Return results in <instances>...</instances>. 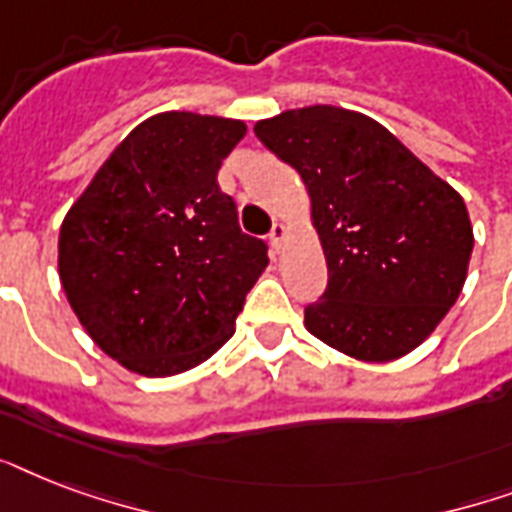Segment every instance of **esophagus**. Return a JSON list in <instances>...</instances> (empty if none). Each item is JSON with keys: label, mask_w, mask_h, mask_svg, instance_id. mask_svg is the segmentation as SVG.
Returning <instances> with one entry per match:
<instances>
[{"label": "esophagus", "mask_w": 512, "mask_h": 512, "mask_svg": "<svg viewBox=\"0 0 512 512\" xmlns=\"http://www.w3.org/2000/svg\"><path fill=\"white\" fill-rule=\"evenodd\" d=\"M268 239H271V247L276 249V252H281V244H284V239H287V225H284V223H273L271 236H268Z\"/></svg>", "instance_id": "obj_1"}]
</instances>
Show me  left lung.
<instances>
[{
    "label": "left lung",
    "mask_w": 512,
    "mask_h": 512,
    "mask_svg": "<svg viewBox=\"0 0 512 512\" xmlns=\"http://www.w3.org/2000/svg\"><path fill=\"white\" fill-rule=\"evenodd\" d=\"M255 135L303 177L327 257V289L305 308V329L358 361L406 356L468 276L473 225L460 193L348 108L284 111Z\"/></svg>",
    "instance_id": "left-lung-1"
}]
</instances>
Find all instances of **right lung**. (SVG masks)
Returning a JSON list of instances; mask_svg holds the SVG:
<instances>
[{"label":"right lung","instance_id":"right-lung-1","mask_svg":"<svg viewBox=\"0 0 512 512\" xmlns=\"http://www.w3.org/2000/svg\"><path fill=\"white\" fill-rule=\"evenodd\" d=\"M247 135L239 119L167 111L114 148L60 225L68 303L103 353L146 377L207 361L231 340L268 265L241 233L217 170Z\"/></svg>","mask_w":512,"mask_h":512}]
</instances>
